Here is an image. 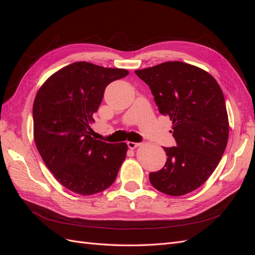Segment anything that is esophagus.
<instances>
[{
    "mask_svg": "<svg viewBox=\"0 0 255 255\" xmlns=\"http://www.w3.org/2000/svg\"><path fill=\"white\" fill-rule=\"evenodd\" d=\"M140 143L138 142H133V141H128V146L129 149H136L137 146H139Z\"/></svg>",
    "mask_w": 255,
    "mask_h": 255,
    "instance_id": "esophagus-1",
    "label": "esophagus"
}]
</instances>
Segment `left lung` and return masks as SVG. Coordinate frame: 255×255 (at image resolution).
<instances>
[{
	"instance_id": "left-lung-1",
	"label": "left lung",
	"mask_w": 255,
	"mask_h": 255,
	"mask_svg": "<svg viewBox=\"0 0 255 255\" xmlns=\"http://www.w3.org/2000/svg\"><path fill=\"white\" fill-rule=\"evenodd\" d=\"M135 73L149 85L158 111L172 121L176 146L164 148L167 161L151 172L154 188L179 197L211 176L227 148L229 119L222 90L203 69L167 61Z\"/></svg>"
}]
</instances>
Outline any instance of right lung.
<instances>
[{"instance_id": "1", "label": "right lung", "mask_w": 255, "mask_h": 255, "mask_svg": "<svg viewBox=\"0 0 255 255\" xmlns=\"http://www.w3.org/2000/svg\"><path fill=\"white\" fill-rule=\"evenodd\" d=\"M126 69L78 61L52 74L38 90L34 106V139L45 166L67 189L82 196L109 188L126 159V142L91 137L94 114L110 83Z\"/></svg>"}]
</instances>
